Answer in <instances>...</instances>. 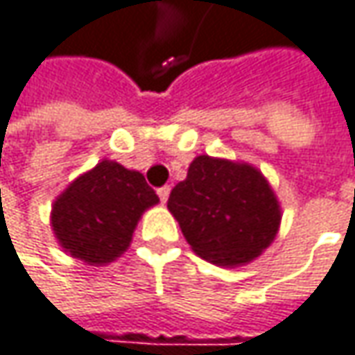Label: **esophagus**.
Returning <instances> with one entry per match:
<instances>
[{
    "label": "esophagus",
    "mask_w": 355,
    "mask_h": 355,
    "mask_svg": "<svg viewBox=\"0 0 355 355\" xmlns=\"http://www.w3.org/2000/svg\"><path fill=\"white\" fill-rule=\"evenodd\" d=\"M157 196H159L162 204H165V202H167V198H169V186H164V188H159V190H157Z\"/></svg>",
    "instance_id": "34e87169"
}]
</instances>
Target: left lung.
<instances>
[{"label":"left lung","instance_id":"1","mask_svg":"<svg viewBox=\"0 0 355 355\" xmlns=\"http://www.w3.org/2000/svg\"><path fill=\"white\" fill-rule=\"evenodd\" d=\"M191 250L226 268L252 263L279 234L281 204L259 167L198 155L167 200Z\"/></svg>","mask_w":355,"mask_h":355}]
</instances>
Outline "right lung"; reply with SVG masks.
<instances>
[{"label":"right lung","mask_w":355,"mask_h":355,"mask_svg":"<svg viewBox=\"0 0 355 355\" xmlns=\"http://www.w3.org/2000/svg\"><path fill=\"white\" fill-rule=\"evenodd\" d=\"M155 204L143 173L103 159L56 196L50 226L66 254L103 266L129 248L141 216Z\"/></svg>","instance_id":"1"}]
</instances>
